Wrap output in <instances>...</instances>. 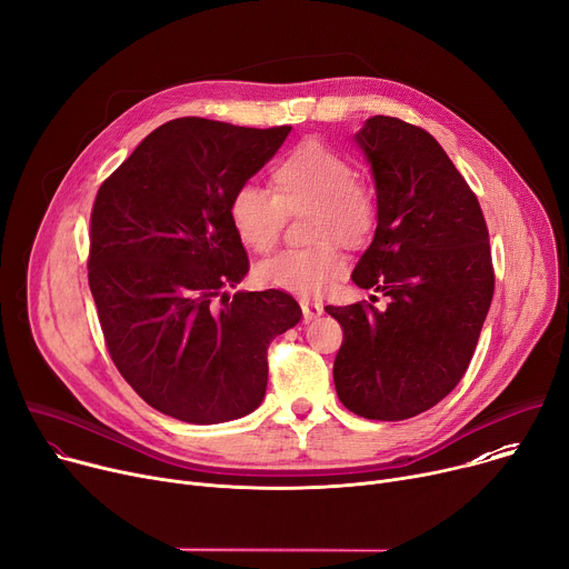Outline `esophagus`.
Instances as JSON below:
<instances>
[{
  "label": "esophagus",
  "mask_w": 569,
  "mask_h": 569,
  "mask_svg": "<svg viewBox=\"0 0 569 569\" xmlns=\"http://www.w3.org/2000/svg\"><path fill=\"white\" fill-rule=\"evenodd\" d=\"M299 307H301V313H305V322H311V320L320 318L322 311H325L320 301H313V299H301Z\"/></svg>",
  "instance_id": "obj_1"
}]
</instances>
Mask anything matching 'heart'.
Instances as JSON below:
<instances>
[{
	"label": "heart",
	"mask_w": 569,
	"mask_h": 569,
	"mask_svg": "<svg viewBox=\"0 0 569 569\" xmlns=\"http://www.w3.org/2000/svg\"><path fill=\"white\" fill-rule=\"evenodd\" d=\"M357 167L340 150L320 139L290 148L272 169L274 192L242 182L231 201L229 219L240 242L253 251H270L286 223V212L311 217V238L359 242L375 226V201L357 182ZM343 270L338 251L320 242L309 249H286L256 264V279L292 295H318Z\"/></svg>",
	"instance_id": "1"
}]
</instances>
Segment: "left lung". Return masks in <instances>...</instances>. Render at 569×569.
Returning <instances> with one entry per match:
<instances>
[{"mask_svg":"<svg viewBox=\"0 0 569 569\" xmlns=\"http://www.w3.org/2000/svg\"><path fill=\"white\" fill-rule=\"evenodd\" d=\"M377 189V229L352 281L389 297L325 307L343 327L336 393L372 421H405L458 387L495 295L489 233L471 187L437 139L393 117L355 134Z\"/></svg>","mask_w":569,"mask_h":569,"instance_id":"1","label":"left lung"}]
</instances>
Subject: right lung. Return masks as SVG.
Returning a JSON list of instances; mask_svg holds the SVG:
<instances>
[{
    "label": "right lung",
    "instance_id": "right-lung-1",
    "mask_svg": "<svg viewBox=\"0 0 569 569\" xmlns=\"http://www.w3.org/2000/svg\"><path fill=\"white\" fill-rule=\"evenodd\" d=\"M290 130L176 119L98 189L89 286L109 357L150 407L178 421L251 413L268 389L270 343L301 320L288 292H226L249 272L229 201Z\"/></svg>",
    "mask_w": 569,
    "mask_h": 569
}]
</instances>
